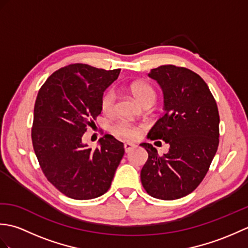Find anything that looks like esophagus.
I'll return each instance as SVG.
<instances>
[{"label":"esophagus","instance_id":"obj_1","mask_svg":"<svg viewBox=\"0 0 248 248\" xmlns=\"http://www.w3.org/2000/svg\"><path fill=\"white\" fill-rule=\"evenodd\" d=\"M124 151L125 152H130L131 150H132L134 148V145L131 144V143H124Z\"/></svg>","mask_w":248,"mask_h":248}]
</instances>
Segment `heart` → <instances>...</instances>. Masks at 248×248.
<instances>
[{"label": "heart", "instance_id": "1", "mask_svg": "<svg viewBox=\"0 0 248 248\" xmlns=\"http://www.w3.org/2000/svg\"><path fill=\"white\" fill-rule=\"evenodd\" d=\"M131 93L134 98L141 105L146 102H155V92L149 84L147 83H134L130 87ZM116 108V93L113 89L105 92L101 98V109L104 114L110 115L115 112ZM112 132L119 138L125 140H134L140 134V128L128 123V121H119L112 127Z\"/></svg>", "mask_w": 248, "mask_h": 248}]
</instances>
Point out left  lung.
Instances as JSON below:
<instances>
[{
	"label": "left lung",
	"instance_id": "1",
	"mask_svg": "<svg viewBox=\"0 0 248 248\" xmlns=\"http://www.w3.org/2000/svg\"><path fill=\"white\" fill-rule=\"evenodd\" d=\"M148 76L162 88L165 110L148 139L163 140L170 150L160 156L151 144H140L148 152L140 180L150 196L173 200L192 193L207 175L219 143L218 109L207 83L187 68L164 65Z\"/></svg>",
	"mask_w": 248,
	"mask_h": 248
}]
</instances>
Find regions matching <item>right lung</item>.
Instances as JSON below:
<instances>
[{"label":"right lung","mask_w":248,"mask_h":248,"mask_svg":"<svg viewBox=\"0 0 248 248\" xmlns=\"http://www.w3.org/2000/svg\"><path fill=\"white\" fill-rule=\"evenodd\" d=\"M119 73L71 64L52 73L37 94L35 155L46 179L68 197L87 200L107 193L124 155V144L108 134L94 150L83 143L87 127L101 114L104 91Z\"/></svg>","instance_id":"obj_1"}]
</instances>
